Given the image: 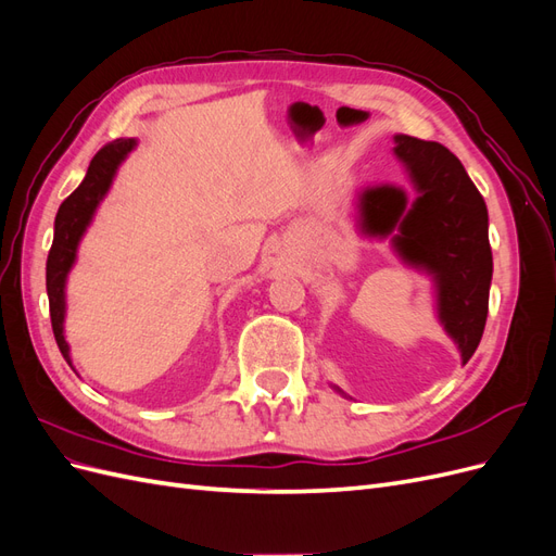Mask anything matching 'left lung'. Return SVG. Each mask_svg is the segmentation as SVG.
<instances>
[{
  "mask_svg": "<svg viewBox=\"0 0 556 556\" xmlns=\"http://www.w3.org/2000/svg\"><path fill=\"white\" fill-rule=\"evenodd\" d=\"M394 143L419 197L408 204L406 192L394 185L364 190L362 229L382 239L392 233L401 260L433 276L439 317L466 364L490 311L492 248L484 199L445 146L406 134H396Z\"/></svg>",
  "mask_w": 556,
  "mask_h": 556,
  "instance_id": "obj_1",
  "label": "left lung"
}]
</instances>
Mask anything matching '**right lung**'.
<instances>
[{
  "mask_svg": "<svg viewBox=\"0 0 556 556\" xmlns=\"http://www.w3.org/2000/svg\"><path fill=\"white\" fill-rule=\"evenodd\" d=\"M134 146H137L134 139H115L99 150L88 166L86 178H83L78 188L62 201V206L55 215V237L46 262V290H48L50 323H53L55 341L62 357L70 364H72L70 345L64 341V325H62L66 274H70V268L76 262V250H78L80 237L86 233L99 201H102L104 194L109 192L117 166H121V162L131 153Z\"/></svg>",
  "mask_w": 556,
  "mask_h": 556,
  "instance_id": "1",
  "label": "right lung"
}]
</instances>
